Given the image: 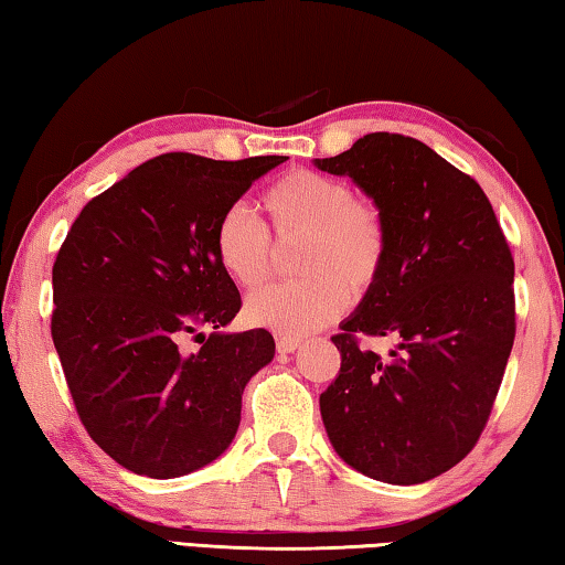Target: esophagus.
Returning <instances> with one entry per match:
<instances>
[{
  "mask_svg": "<svg viewBox=\"0 0 565 565\" xmlns=\"http://www.w3.org/2000/svg\"><path fill=\"white\" fill-rule=\"evenodd\" d=\"M299 339L294 337H276V351L279 353H294L296 349H299Z\"/></svg>",
  "mask_w": 565,
  "mask_h": 565,
  "instance_id": "34e87169",
  "label": "esophagus"
}]
</instances>
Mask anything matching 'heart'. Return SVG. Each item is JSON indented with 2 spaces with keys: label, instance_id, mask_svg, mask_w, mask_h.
I'll return each mask as SVG.
<instances>
[{
  "label": "heart",
  "instance_id": "b5f03b06",
  "mask_svg": "<svg viewBox=\"0 0 565 565\" xmlns=\"http://www.w3.org/2000/svg\"><path fill=\"white\" fill-rule=\"evenodd\" d=\"M262 204L271 232L299 238L301 281L269 286L246 301V321L281 337H303L339 319L351 301L379 284L388 259V226L374 202L353 196L347 181L296 169L266 189ZM214 254L242 289H256L271 271L264 224L244 206H228L214 226Z\"/></svg>",
  "mask_w": 565,
  "mask_h": 565
}]
</instances>
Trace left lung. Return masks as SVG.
Instances as JSON below:
<instances>
[{"label":"left lung","instance_id":"1","mask_svg":"<svg viewBox=\"0 0 565 565\" xmlns=\"http://www.w3.org/2000/svg\"><path fill=\"white\" fill-rule=\"evenodd\" d=\"M313 164L349 177L388 226L384 274L331 337L341 371L319 398L329 441L376 481H431L476 446L511 356L509 242L483 189L418 139L366 134ZM359 335L399 347L381 360Z\"/></svg>","mask_w":565,"mask_h":565}]
</instances>
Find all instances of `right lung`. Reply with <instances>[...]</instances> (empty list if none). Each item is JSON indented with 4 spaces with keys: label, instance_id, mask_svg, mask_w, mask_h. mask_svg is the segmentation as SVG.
<instances>
[{
    "label": "right lung",
    "instance_id": "1",
    "mask_svg": "<svg viewBox=\"0 0 565 565\" xmlns=\"http://www.w3.org/2000/svg\"><path fill=\"white\" fill-rule=\"evenodd\" d=\"M284 161L149 159L82 209L56 254L52 339L66 386L94 444L131 473L186 476L234 441L244 388L276 347L266 329L222 331L242 296L216 262L214 226Z\"/></svg>",
    "mask_w": 565,
    "mask_h": 565
}]
</instances>
